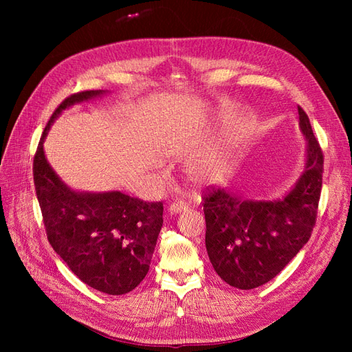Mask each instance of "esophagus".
<instances>
[{"label": "esophagus", "instance_id": "esophagus-1", "mask_svg": "<svg viewBox=\"0 0 352 352\" xmlns=\"http://www.w3.org/2000/svg\"><path fill=\"white\" fill-rule=\"evenodd\" d=\"M188 208H189L188 202H185V201H175L173 204L168 206V212H170V214H179V212H184Z\"/></svg>", "mask_w": 352, "mask_h": 352}]
</instances>
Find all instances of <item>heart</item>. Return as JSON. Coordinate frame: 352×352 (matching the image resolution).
<instances>
[{
	"label": "heart",
	"instance_id": "b5f03b06",
	"mask_svg": "<svg viewBox=\"0 0 352 352\" xmlns=\"http://www.w3.org/2000/svg\"><path fill=\"white\" fill-rule=\"evenodd\" d=\"M228 166V155H210L189 168V177L195 184H207L223 175Z\"/></svg>",
	"mask_w": 352,
	"mask_h": 352
}]
</instances>
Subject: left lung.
I'll use <instances>...</instances> for the list:
<instances>
[{
    "instance_id": "obj_1",
    "label": "left lung",
    "mask_w": 352,
    "mask_h": 352,
    "mask_svg": "<svg viewBox=\"0 0 352 352\" xmlns=\"http://www.w3.org/2000/svg\"><path fill=\"white\" fill-rule=\"evenodd\" d=\"M307 141L305 164L295 185L278 199H248L229 189L204 197L206 247L220 278L254 289L278 276L308 242L322 192L323 153L305 111L298 107Z\"/></svg>"
}]
</instances>
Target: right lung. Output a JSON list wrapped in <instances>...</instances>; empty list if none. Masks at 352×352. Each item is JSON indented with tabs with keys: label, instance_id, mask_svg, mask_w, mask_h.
Segmentation results:
<instances>
[{
	"label": "right lung",
	"instance_id": "obj_1",
	"mask_svg": "<svg viewBox=\"0 0 352 352\" xmlns=\"http://www.w3.org/2000/svg\"><path fill=\"white\" fill-rule=\"evenodd\" d=\"M104 94H73L52 113L34 158V180L51 247L82 282L104 294L123 295L150 270L163 226V202L141 201L120 190L79 192L63 182L44 153L50 127L63 111Z\"/></svg>",
	"mask_w": 352,
	"mask_h": 352
}]
</instances>
